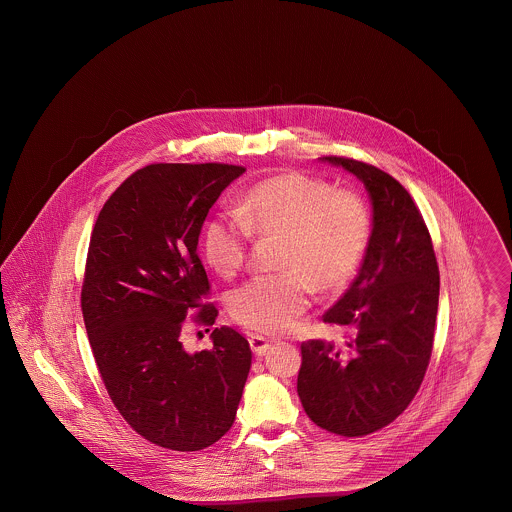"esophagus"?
<instances>
[{"mask_svg":"<svg viewBox=\"0 0 512 512\" xmlns=\"http://www.w3.org/2000/svg\"><path fill=\"white\" fill-rule=\"evenodd\" d=\"M249 345H251V351L255 353V355H265L268 349H270V341L267 338H263V336H251L249 338Z\"/></svg>","mask_w":512,"mask_h":512,"instance_id":"34e87169","label":"esophagus"}]
</instances>
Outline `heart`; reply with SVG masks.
<instances>
[{
	"mask_svg": "<svg viewBox=\"0 0 512 512\" xmlns=\"http://www.w3.org/2000/svg\"><path fill=\"white\" fill-rule=\"evenodd\" d=\"M280 238L276 267L230 295V315L244 328L280 334L290 330L311 303L313 290L343 288L363 261L370 215L349 190L303 172H280L249 188L236 213L207 220L201 232L205 261L220 276L244 267L251 236Z\"/></svg>",
	"mask_w": 512,
	"mask_h": 512,
	"instance_id": "1",
	"label": "heart"
}]
</instances>
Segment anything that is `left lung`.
I'll return each mask as SVG.
<instances>
[{
  "mask_svg": "<svg viewBox=\"0 0 512 512\" xmlns=\"http://www.w3.org/2000/svg\"><path fill=\"white\" fill-rule=\"evenodd\" d=\"M322 161L365 184L372 232L357 278L324 315L347 330V341L301 343L297 393L317 426L361 438L403 413L424 380L438 315V261L413 197L393 176L347 157Z\"/></svg>",
  "mask_w": 512,
  "mask_h": 512,
  "instance_id": "left-lung-1",
  "label": "left lung"
}]
</instances>
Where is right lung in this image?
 Segmentation results:
<instances>
[{
	"instance_id": "1",
	"label": "right lung",
	"mask_w": 512,
	"mask_h": 512,
	"mask_svg": "<svg viewBox=\"0 0 512 512\" xmlns=\"http://www.w3.org/2000/svg\"><path fill=\"white\" fill-rule=\"evenodd\" d=\"M244 167L157 163L128 176L99 211L82 284V317L101 380L142 438L199 451L234 424L251 368L242 334L222 326L213 349L188 353V311L213 326L201 303L209 278L197 255L201 226Z\"/></svg>"
}]
</instances>
